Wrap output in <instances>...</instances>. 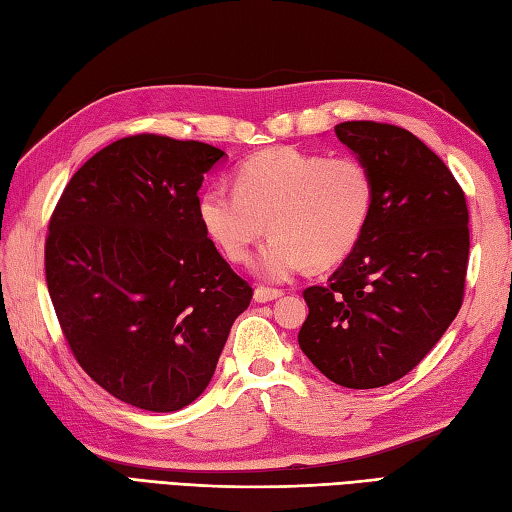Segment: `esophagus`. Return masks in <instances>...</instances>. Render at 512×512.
Wrapping results in <instances>:
<instances>
[{
    "label": "esophagus",
    "instance_id": "1",
    "mask_svg": "<svg viewBox=\"0 0 512 512\" xmlns=\"http://www.w3.org/2000/svg\"><path fill=\"white\" fill-rule=\"evenodd\" d=\"M282 295V289H274V287H265V285H258L254 289V300L256 302H269V300H276Z\"/></svg>",
    "mask_w": 512,
    "mask_h": 512
}]
</instances>
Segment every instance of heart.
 I'll use <instances>...</instances> for the list:
<instances>
[{"label": "heart", "instance_id": "b5f03b06", "mask_svg": "<svg viewBox=\"0 0 512 512\" xmlns=\"http://www.w3.org/2000/svg\"><path fill=\"white\" fill-rule=\"evenodd\" d=\"M234 188L210 186L199 197V221L232 263L258 254L260 276L282 280L304 265L335 267L355 249L377 199L372 170L357 157L267 149L236 168Z\"/></svg>", "mask_w": 512, "mask_h": 512}]
</instances>
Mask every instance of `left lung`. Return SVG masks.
<instances>
[{"mask_svg":"<svg viewBox=\"0 0 512 512\" xmlns=\"http://www.w3.org/2000/svg\"><path fill=\"white\" fill-rule=\"evenodd\" d=\"M335 135L372 170L377 199L342 267L304 289L298 342L324 377L370 390L416 368L458 315L469 210L456 177L414 133L352 120Z\"/></svg>","mask_w":512,"mask_h":512,"instance_id":"8db88e82","label":"left lung"}]
</instances>
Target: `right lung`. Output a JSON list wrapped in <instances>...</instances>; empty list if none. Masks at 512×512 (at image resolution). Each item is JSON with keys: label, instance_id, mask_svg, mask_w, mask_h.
<instances>
[{"label": "right lung", "instance_id": "1", "mask_svg": "<svg viewBox=\"0 0 512 512\" xmlns=\"http://www.w3.org/2000/svg\"><path fill=\"white\" fill-rule=\"evenodd\" d=\"M217 146L129 135L76 170L52 212L45 280L76 361L102 390L177 412L208 388L252 287L199 221Z\"/></svg>", "mask_w": 512, "mask_h": 512}]
</instances>
